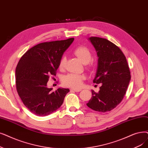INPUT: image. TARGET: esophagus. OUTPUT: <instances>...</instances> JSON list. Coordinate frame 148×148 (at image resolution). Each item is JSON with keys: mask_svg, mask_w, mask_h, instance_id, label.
Listing matches in <instances>:
<instances>
[{"mask_svg": "<svg viewBox=\"0 0 148 148\" xmlns=\"http://www.w3.org/2000/svg\"><path fill=\"white\" fill-rule=\"evenodd\" d=\"M71 90H73V91H74L75 92H80L81 91V89H75V88H73V89H71Z\"/></svg>", "mask_w": 148, "mask_h": 148, "instance_id": "esophagus-1", "label": "esophagus"}]
</instances>
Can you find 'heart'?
Segmentation results:
<instances>
[{
	"instance_id": "heart-1",
	"label": "heart",
	"mask_w": 148,
	"mask_h": 148,
	"mask_svg": "<svg viewBox=\"0 0 148 148\" xmlns=\"http://www.w3.org/2000/svg\"><path fill=\"white\" fill-rule=\"evenodd\" d=\"M74 54L83 63H88L92 58V54L87 48L79 46L75 48L73 51ZM66 59L65 56L62 57L59 63V68L60 69H63L65 67ZM85 75L82 74L71 73L65 75L63 77V82L66 86L74 88H77L81 86L82 81L85 79Z\"/></svg>"
}]
</instances>
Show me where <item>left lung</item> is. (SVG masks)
Wrapping results in <instances>:
<instances>
[{
	"mask_svg": "<svg viewBox=\"0 0 148 148\" xmlns=\"http://www.w3.org/2000/svg\"><path fill=\"white\" fill-rule=\"evenodd\" d=\"M98 59L97 72L93 82L101 83L99 92L92 90V97L86 105L92 110L105 112L116 107L123 100L131 80L129 66L123 52L111 42L97 37L89 38Z\"/></svg>",
	"mask_w": 148,
	"mask_h": 148,
	"instance_id": "obj_1",
	"label": "left lung"
}]
</instances>
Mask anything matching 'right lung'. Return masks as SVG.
Segmentation results:
<instances>
[{
	"label": "right lung",
	"mask_w": 148,
	"mask_h": 148,
	"mask_svg": "<svg viewBox=\"0 0 148 148\" xmlns=\"http://www.w3.org/2000/svg\"><path fill=\"white\" fill-rule=\"evenodd\" d=\"M74 40L43 42L30 48L19 60L16 69L17 93L24 105L38 116H45L61 106L69 89L55 91L47 88L50 75H56L64 52Z\"/></svg>",
	"instance_id": "add662e5"
}]
</instances>
